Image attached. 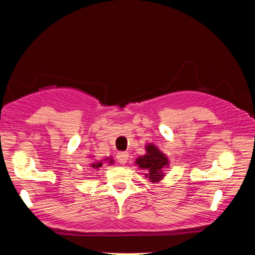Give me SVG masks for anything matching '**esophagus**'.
Instances as JSON below:
<instances>
[{
  "instance_id": "34e87169",
  "label": "esophagus",
  "mask_w": 255,
  "mask_h": 255,
  "mask_svg": "<svg viewBox=\"0 0 255 255\" xmlns=\"http://www.w3.org/2000/svg\"><path fill=\"white\" fill-rule=\"evenodd\" d=\"M117 159H118V162L120 164H125L128 159V154L125 153V152H120V153L117 154Z\"/></svg>"
}]
</instances>
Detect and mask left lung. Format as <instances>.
<instances>
[{"mask_svg": "<svg viewBox=\"0 0 255 255\" xmlns=\"http://www.w3.org/2000/svg\"><path fill=\"white\" fill-rule=\"evenodd\" d=\"M138 167L145 171V178L150 182H157L163 178L162 169L169 165V159L154 145L146 146V154L136 159Z\"/></svg>", "mask_w": 255, "mask_h": 255, "instance_id": "left-lung-1", "label": "left lung"}]
</instances>
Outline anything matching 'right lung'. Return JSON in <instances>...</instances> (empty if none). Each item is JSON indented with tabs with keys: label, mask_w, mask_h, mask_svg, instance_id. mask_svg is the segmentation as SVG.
I'll return each mask as SVG.
<instances>
[{
	"label": "right lung",
	"mask_w": 255,
	"mask_h": 255,
	"mask_svg": "<svg viewBox=\"0 0 255 255\" xmlns=\"http://www.w3.org/2000/svg\"><path fill=\"white\" fill-rule=\"evenodd\" d=\"M106 161L109 162V164H112V163H114V161H112V158H111V157L107 158ZM91 166L93 167V169H99V167H101V166H102V163H101V162H96V163H93Z\"/></svg>",
	"instance_id": "obj_1"
}]
</instances>
